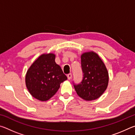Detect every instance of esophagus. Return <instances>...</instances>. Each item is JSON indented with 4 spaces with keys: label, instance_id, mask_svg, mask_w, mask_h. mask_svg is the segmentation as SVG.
Here are the masks:
<instances>
[{
    "label": "esophagus",
    "instance_id": "34e87169",
    "mask_svg": "<svg viewBox=\"0 0 135 135\" xmlns=\"http://www.w3.org/2000/svg\"><path fill=\"white\" fill-rule=\"evenodd\" d=\"M67 77H68V80H71V78H72V74H71V73H70V74H68L67 75Z\"/></svg>",
    "mask_w": 135,
    "mask_h": 135
}]
</instances>
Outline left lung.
<instances>
[{"mask_svg": "<svg viewBox=\"0 0 135 135\" xmlns=\"http://www.w3.org/2000/svg\"><path fill=\"white\" fill-rule=\"evenodd\" d=\"M83 77L80 83L74 84L77 94L86 100L98 99L107 89L108 73L103 61L93 52H85L81 56Z\"/></svg>", "mask_w": 135, "mask_h": 135, "instance_id": "obj_1", "label": "left lung"}]
</instances>
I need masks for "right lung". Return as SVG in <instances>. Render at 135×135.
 Instances as JSON below:
<instances>
[{"label": "right lung", "mask_w": 135, "mask_h": 135, "mask_svg": "<svg viewBox=\"0 0 135 135\" xmlns=\"http://www.w3.org/2000/svg\"><path fill=\"white\" fill-rule=\"evenodd\" d=\"M55 59L54 54H43L27 72V89L34 98L41 101H46L53 97L60 88V84L67 79Z\"/></svg>", "instance_id": "right-lung-1"}]
</instances>
